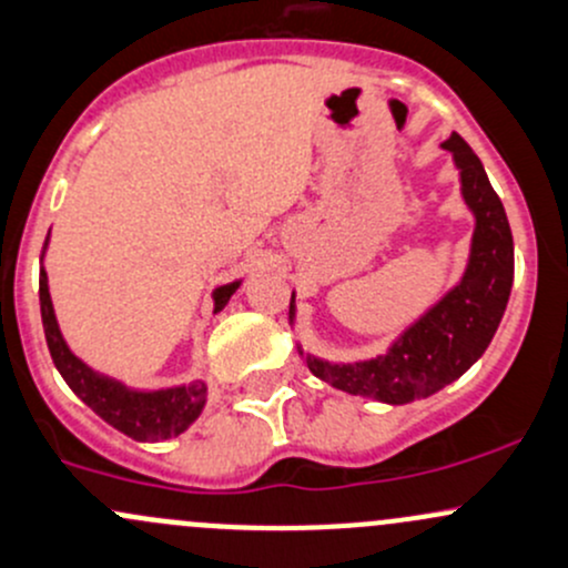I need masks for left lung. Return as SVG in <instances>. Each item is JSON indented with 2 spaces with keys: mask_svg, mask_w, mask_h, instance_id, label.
Here are the masks:
<instances>
[{
  "mask_svg": "<svg viewBox=\"0 0 568 568\" xmlns=\"http://www.w3.org/2000/svg\"><path fill=\"white\" fill-rule=\"evenodd\" d=\"M444 149L455 154L463 199L476 214L465 277L425 318L416 321L386 356L356 364H329L307 356L310 373L334 389L392 405L427 397L459 378L485 354L504 318L515 280V242L509 220L474 149L457 133L444 141ZM288 315L294 318V296Z\"/></svg>",
  "mask_w": 568,
  "mask_h": 568,
  "instance_id": "8db88e82",
  "label": "left lung"
}]
</instances>
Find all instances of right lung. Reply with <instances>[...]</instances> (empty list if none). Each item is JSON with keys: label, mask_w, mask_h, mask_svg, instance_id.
<instances>
[{"label": "right lung", "mask_w": 568, "mask_h": 568, "mask_svg": "<svg viewBox=\"0 0 568 568\" xmlns=\"http://www.w3.org/2000/svg\"><path fill=\"white\" fill-rule=\"evenodd\" d=\"M236 288L239 283H231L220 285L214 291V313L229 304ZM40 315H43L48 351H51V359L57 364L59 373H62V378L68 381L70 389L79 394L100 419L109 422L119 433L130 435L135 440H165L184 433L199 419L201 408L206 403L204 381H193L190 386H174V389L133 392L119 384V381L98 375L79 356L70 354L62 334H59L45 272H40Z\"/></svg>", "instance_id": "add662e5"}]
</instances>
